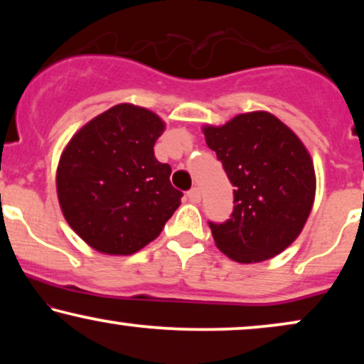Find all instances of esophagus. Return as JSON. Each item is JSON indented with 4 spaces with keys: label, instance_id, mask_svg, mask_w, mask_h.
Segmentation results:
<instances>
[{
    "label": "esophagus",
    "instance_id": "obj_1",
    "mask_svg": "<svg viewBox=\"0 0 364 364\" xmlns=\"http://www.w3.org/2000/svg\"><path fill=\"white\" fill-rule=\"evenodd\" d=\"M187 197H188V200H191V202L198 203V202H200V198H202V196H200V188H198V187L191 188V191L187 192Z\"/></svg>",
    "mask_w": 364,
    "mask_h": 364
}]
</instances>
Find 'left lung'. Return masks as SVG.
I'll list each match as a JSON object with an SVG mask.
<instances>
[{
    "label": "left lung",
    "mask_w": 364,
    "mask_h": 364,
    "mask_svg": "<svg viewBox=\"0 0 364 364\" xmlns=\"http://www.w3.org/2000/svg\"><path fill=\"white\" fill-rule=\"evenodd\" d=\"M233 187V212L208 220L217 247L240 263L263 262L300 235L315 198V168L300 139L268 112L203 129Z\"/></svg>",
    "instance_id": "left-lung-1"
}]
</instances>
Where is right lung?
Instances as JSON below:
<instances>
[{
    "label": "right lung",
    "mask_w": 364,
    "mask_h": 364,
    "mask_svg": "<svg viewBox=\"0 0 364 364\" xmlns=\"http://www.w3.org/2000/svg\"><path fill=\"white\" fill-rule=\"evenodd\" d=\"M156 114L119 104L87 122L64 149L56 186L74 232L97 252L131 255L159 237L183 193L154 156Z\"/></svg>",
    "instance_id": "1"
}]
</instances>
